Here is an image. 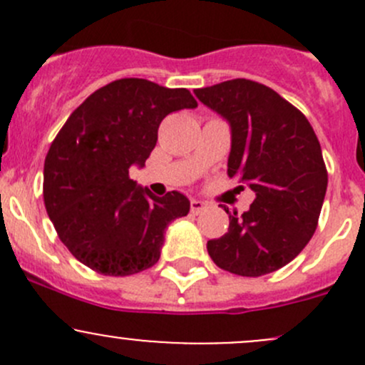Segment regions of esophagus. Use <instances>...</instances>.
Instances as JSON below:
<instances>
[{
    "instance_id": "34e87169",
    "label": "esophagus",
    "mask_w": 365,
    "mask_h": 365,
    "mask_svg": "<svg viewBox=\"0 0 365 365\" xmlns=\"http://www.w3.org/2000/svg\"><path fill=\"white\" fill-rule=\"evenodd\" d=\"M206 208H208V205L203 203V201H200V200L190 201V213H194V215H197V213H201Z\"/></svg>"
}]
</instances>
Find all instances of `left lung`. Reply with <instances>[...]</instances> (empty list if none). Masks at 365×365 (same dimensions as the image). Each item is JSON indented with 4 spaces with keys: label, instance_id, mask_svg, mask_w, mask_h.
<instances>
[{
    "label": "left lung",
    "instance_id": "left-lung-1",
    "mask_svg": "<svg viewBox=\"0 0 365 365\" xmlns=\"http://www.w3.org/2000/svg\"><path fill=\"white\" fill-rule=\"evenodd\" d=\"M194 93L230 121L227 175L256 192L242 215L224 206L230 230L208 240L210 257L242 277L279 270L295 259L318 227L329 183L318 138L304 113L256 81H224Z\"/></svg>",
    "mask_w": 365,
    "mask_h": 365
}]
</instances>
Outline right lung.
Here are the masks:
<instances>
[{"instance_id": "obj_1", "label": "right lung", "mask_w": 365, "mask_h": 365, "mask_svg": "<svg viewBox=\"0 0 365 365\" xmlns=\"http://www.w3.org/2000/svg\"><path fill=\"white\" fill-rule=\"evenodd\" d=\"M196 106L185 88L125 77L70 114L43 162V203L76 259L113 277L159 261L165 227L189 213L190 201L176 190L157 197L135 187L128 168L145 165L169 113Z\"/></svg>"}]
</instances>
